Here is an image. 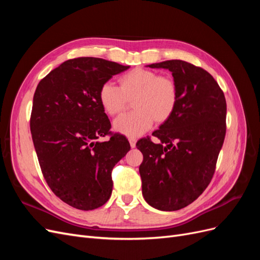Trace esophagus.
<instances>
[{
	"mask_svg": "<svg viewBox=\"0 0 260 260\" xmlns=\"http://www.w3.org/2000/svg\"><path fill=\"white\" fill-rule=\"evenodd\" d=\"M129 142H130V146L133 148L136 147V144H137V140L135 138H130L129 139Z\"/></svg>",
	"mask_w": 260,
	"mask_h": 260,
	"instance_id": "obj_1",
	"label": "esophagus"
}]
</instances>
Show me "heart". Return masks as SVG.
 Returning a JSON list of instances; mask_svg holds the SVG:
<instances>
[{"instance_id":"obj_1","label":"heart","mask_w":260,"mask_h":260,"mask_svg":"<svg viewBox=\"0 0 260 260\" xmlns=\"http://www.w3.org/2000/svg\"><path fill=\"white\" fill-rule=\"evenodd\" d=\"M132 99L133 112L118 117L113 127L125 137L138 138L151 129L154 121L165 123L175 114L179 102L178 85L170 77L136 68L119 78V88L111 82L100 88V103L111 116L120 114Z\"/></svg>"}]
</instances>
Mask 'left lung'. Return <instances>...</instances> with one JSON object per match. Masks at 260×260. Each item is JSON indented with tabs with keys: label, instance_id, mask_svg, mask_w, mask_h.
Segmentation results:
<instances>
[{
	"label": "left lung",
	"instance_id": "obj_1",
	"mask_svg": "<svg viewBox=\"0 0 260 260\" xmlns=\"http://www.w3.org/2000/svg\"><path fill=\"white\" fill-rule=\"evenodd\" d=\"M167 69L178 85L175 114L153 136L158 144L142 139L140 165L142 194L148 205L174 211L190 205L205 191L214 176L225 137L226 103L212 76L180 59L147 65Z\"/></svg>",
	"mask_w": 260,
	"mask_h": 260
}]
</instances>
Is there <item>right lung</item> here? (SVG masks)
Returning <instances> with one entry per match:
<instances>
[{"mask_svg": "<svg viewBox=\"0 0 260 260\" xmlns=\"http://www.w3.org/2000/svg\"><path fill=\"white\" fill-rule=\"evenodd\" d=\"M129 67L96 57L69 59L36 89L30 130L39 164L53 193L77 209L104 205L112 195V170L130 151L119 133L99 141L111 133L100 88Z\"/></svg>", "mask_w": 260, "mask_h": 260, "instance_id": "1", "label": "right lung"}]
</instances>
